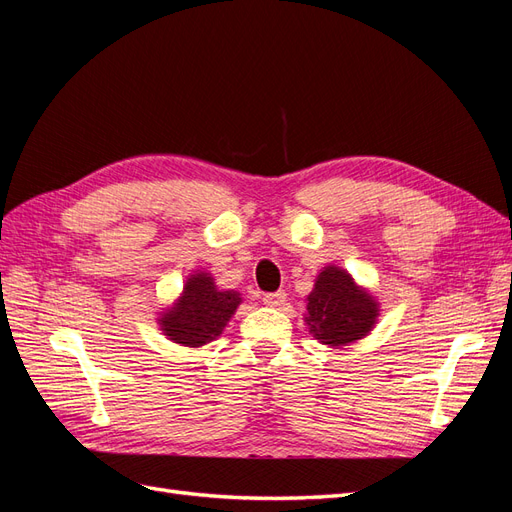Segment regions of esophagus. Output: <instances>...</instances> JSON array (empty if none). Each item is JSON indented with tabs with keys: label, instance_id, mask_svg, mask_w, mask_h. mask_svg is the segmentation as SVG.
I'll list each match as a JSON object with an SVG mask.
<instances>
[{
	"label": "esophagus",
	"instance_id": "obj_1",
	"mask_svg": "<svg viewBox=\"0 0 512 512\" xmlns=\"http://www.w3.org/2000/svg\"><path fill=\"white\" fill-rule=\"evenodd\" d=\"M262 303H265L267 307H282L286 303V292H269L262 297Z\"/></svg>",
	"mask_w": 512,
	"mask_h": 512
}]
</instances>
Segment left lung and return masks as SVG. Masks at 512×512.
<instances>
[{"mask_svg":"<svg viewBox=\"0 0 512 512\" xmlns=\"http://www.w3.org/2000/svg\"><path fill=\"white\" fill-rule=\"evenodd\" d=\"M380 316L376 299L356 286L352 275L335 265L324 267L307 294L305 322L320 344L331 348L363 339Z\"/></svg>","mask_w":512,"mask_h":512,"instance_id":"8db88e82","label":"left lung"}]
</instances>
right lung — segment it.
Listing matches in <instances>:
<instances>
[{"label":"right lung","instance_id":"1","mask_svg":"<svg viewBox=\"0 0 512 512\" xmlns=\"http://www.w3.org/2000/svg\"><path fill=\"white\" fill-rule=\"evenodd\" d=\"M239 303V292L220 290L211 273L196 271L183 284L173 307L160 314L158 324L170 342L200 348L222 335Z\"/></svg>","mask_w":512,"mask_h":512}]
</instances>
